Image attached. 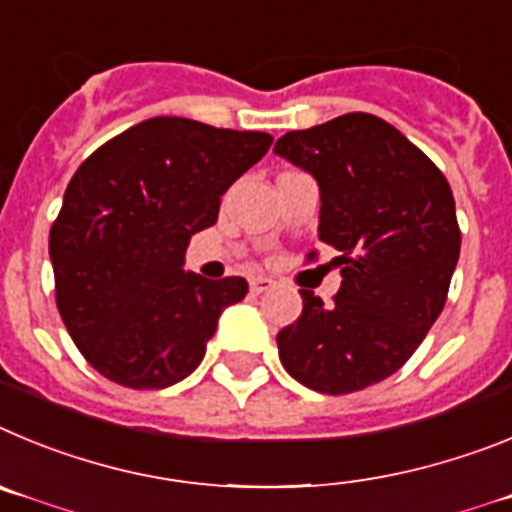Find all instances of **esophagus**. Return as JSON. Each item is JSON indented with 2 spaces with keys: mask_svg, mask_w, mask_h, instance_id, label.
<instances>
[{
  "mask_svg": "<svg viewBox=\"0 0 512 512\" xmlns=\"http://www.w3.org/2000/svg\"><path fill=\"white\" fill-rule=\"evenodd\" d=\"M273 288V280L270 278H252L250 283V290L255 293V296H260V293H265V290Z\"/></svg>",
  "mask_w": 512,
  "mask_h": 512,
  "instance_id": "34e87169",
  "label": "esophagus"
}]
</instances>
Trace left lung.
I'll use <instances>...</instances> for the list:
<instances>
[{
  "mask_svg": "<svg viewBox=\"0 0 512 512\" xmlns=\"http://www.w3.org/2000/svg\"><path fill=\"white\" fill-rule=\"evenodd\" d=\"M275 153L319 183V237L342 265L329 306L301 290L303 313L278 334L280 362L316 393H357L398 372L444 308L462 245L449 181L365 112L285 132Z\"/></svg>",
  "mask_w": 512,
  "mask_h": 512,
  "instance_id": "obj_1",
  "label": "left lung"
}]
</instances>
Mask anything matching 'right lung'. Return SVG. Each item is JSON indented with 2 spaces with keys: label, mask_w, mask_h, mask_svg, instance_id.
Masks as SVG:
<instances>
[{
  "label": "right lung",
  "mask_w": 512,
  "mask_h": 512,
  "mask_svg": "<svg viewBox=\"0 0 512 512\" xmlns=\"http://www.w3.org/2000/svg\"><path fill=\"white\" fill-rule=\"evenodd\" d=\"M270 145L267 132L153 117L78 165L48 247L61 319L99 375L160 390L201 365L219 313L247 296V280L186 273L183 255Z\"/></svg>",
  "instance_id": "add662e5"
}]
</instances>
